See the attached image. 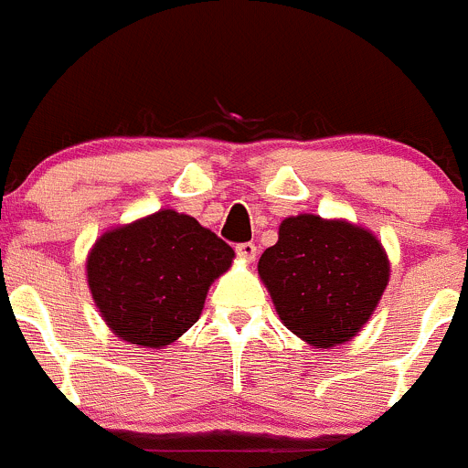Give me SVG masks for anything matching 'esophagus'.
<instances>
[{
  "mask_svg": "<svg viewBox=\"0 0 468 468\" xmlns=\"http://www.w3.org/2000/svg\"><path fill=\"white\" fill-rule=\"evenodd\" d=\"M236 254H239V257L243 259L245 263H252L254 259H257V245H254V243L236 245Z\"/></svg>",
  "mask_w": 468,
  "mask_h": 468,
  "instance_id": "34e87169",
  "label": "esophagus"
}]
</instances>
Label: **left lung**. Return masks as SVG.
I'll return each instance as SVG.
<instances>
[{
    "label": "left lung",
    "mask_w": 468,
    "mask_h": 468,
    "mask_svg": "<svg viewBox=\"0 0 468 468\" xmlns=\"http://www.w3.org/2000/svg\"><path fill=\"white\" fill-rule=\"evenodd\" d=\"M280 321L318 348L362 332L389 284L391 263L371 229L346 218H284L257 263Z\"/></svg>",
    "instance_id": "obj_1"
}]
</instances>
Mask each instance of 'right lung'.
I'll return each instance as SVG.
<instances>
[{
	"label": "right lung",
	"instance_id": "add662e5",
	"mask_svg": "<svg viewBox=\"0 0 468 468\" xmlns=\"http://www.w3.org/2000/svg\"><path fill=\"white\" fill-rule=\"evenodd\" d=\"M234 250L193 216L159 209L106 229L86 257V282L118 339L165 348L200 318Z\"/></svg>",
	"mask_w": 468,
	"mask_h": 468
}]
</instances>
